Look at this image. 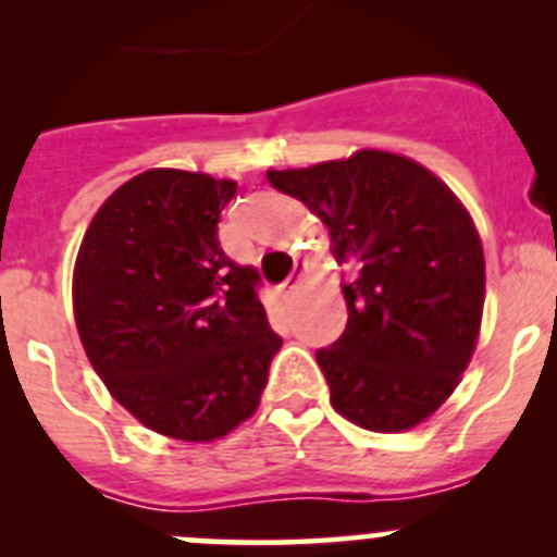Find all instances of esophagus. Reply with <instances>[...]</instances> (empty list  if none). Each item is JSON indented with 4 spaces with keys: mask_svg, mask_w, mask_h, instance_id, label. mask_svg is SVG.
Returning a JSON list of instances; mask_svg holds the SVG:
<instances>
[{
    "mask_svg": "<svg viewBox=\"0 0 557 557\" xmlns=\"http://www.w3.org/2000/svg\"><path fill=\"white\" fill-rule=\"evenodd\" d=\"M305 280H307V267H301L299 263V267L294 269V274H290L283 285H280V294H283V299H294V296L299 294L301 285H305Z\"/></svg>",
    "mask_w": 557,
    "mask_h": 557,
    "instance_id": "34e87169",
    "label": "esophagus"
}]
</instances>
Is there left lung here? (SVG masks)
<instances>
[{
  "mask_svg": "<svg viewBox=\"0 0 557 557\" xmlns=\"http://www.w3.org/2000/svg\"><path fill=\"white\" fill-rule=\"evenodd\" d=\"M329 226L347 329L314 352L331 404L356 425L396 434L447 401L469 367L485 305V256L466 207L418 161L385 150L307 170H269Z\"/></svg>",
  "mask_w": 557,
  "mask_h": 557,
  "instance_id": "obj_1",
  "label": "left lung"
}]
</instances>
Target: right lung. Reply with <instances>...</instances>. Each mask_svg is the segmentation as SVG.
Listing matches in <instances>:
<instances>
[{"label": "right lung", "mask_w": 557, "mask_h": 557, "mask_svg": "<svg viewBox=\"0 0 557 557\" xmlns=\"http://www.w3.org/2000/svg\"><path fill=\"white\" fill-rule=\"evenodd\" d=\"M237 183L148 170L99 207L72 277L75 323L107 391L156 434L212 442L256 412L283 339L261 277L218 243Z\"/></svg>", "instance_id": "right-lung-1"}]
</instances>
